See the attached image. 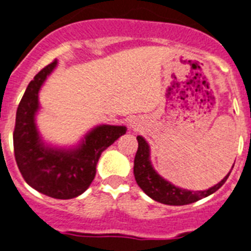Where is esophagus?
Masks as SVG:
<instances>
[{"mask_svg":"<svg viewBox=\"0 0 251 251\" xmlns=\"http://www.w3.org/2000/svg\"><path fill=\"white\" fill-rule=\"evenodd\" d=\"M130 129L132 130H139V127L142 126V122L139 121V119H131L129 122Z\"/></svg>","mask_w":251,"mask_h":251,"instance_id":"obj_1","label":"esophagus"}]
</instances>
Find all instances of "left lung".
Here are the masks:
<instances>
[{
  "label": "left lung",
  "instance_id": "obj_1",
  "mask_svg": "<svg viewBox=\"0 0 251 251\" xmlns=\"http://www.w3.org/2000/svg\"><path fill=\"white\" fill-rule=\"evenodd\" d=\"M138 139V151H136L135 159H134V176L136 184L140 186L148 197L153 201H159L167 205H186V204L195 203L203 198H207L210 194L216 193L228 178L229 174L225 176L222 181L214 186L209 187L208 190L191 191L186 189L175 186L155 172L151 163V149L148 143L145 142L143 136H136ZM233 168V166H232Z\"/></svg>",
  "mask_w": 251,
  "mask_h": 251
}]
</instances>
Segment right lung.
Here are the masks:
<instances>
[{
  "label": "right lung",
  "instance_id": "right-lung-1",
  "mask_svg": "<svg viewBox=\"0 0 251 251\" xmlns=\"http://www.w3.org/2000/svg\"><path fill=\"white\" fill-rule=\"evenodd\" d=\"M57 61L42 69L29 83L16 111L14 153L19 171L39 193L54 199H73L89 187L98 159L104 149L126 134L125 126L100 125L84 136L76 148L58 149L46 145L35 125L39 109L38 93Z\"/></svg>",
  "mask_w": 251,
  "mask_h": 251
}]
</instances>
